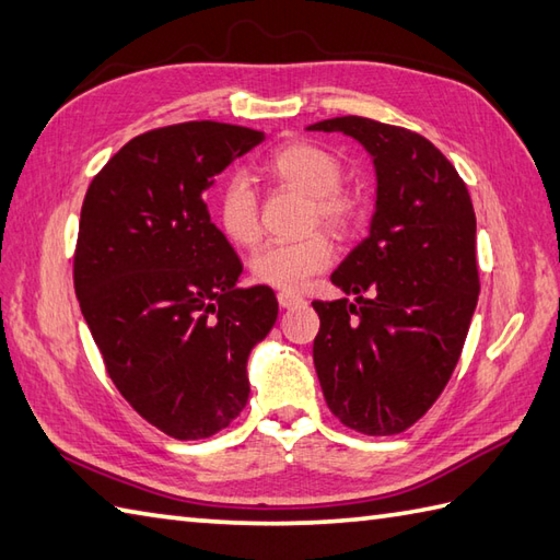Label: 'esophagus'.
I'll return each mask as SVG.
<instances>
[{"instance_id": "34e87169", "label": "esophagus", "mask_w": 560, "mask_h": 560, "mask_svg": "<svg viewBox=\"0 0 560 560\" xmlns=\"http://www.w3.org/2000/svg\"><path fill=\"white\" fill-rule=\"evenodd\" d=\"M279 305L281 307H287V311H291V307H301V305H305V299L303 295H299V293H289V291H281L279 295Z\"/></svg>"}]
</instances>
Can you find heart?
<instances>
[{
    "mask_svg": "<svg viewBox=\"0 0 560 560\" xmlns=\"http://www.w3.org/2000/svg\"><path fill=\"white\" fill-rule=\"evenodd\" d=\"M269 180L299 189L311 197V219L335 231H347L359 217V199L341 189V161L329 149L313 141H289L273 149L261 163ZM217 221L233 245L249 247L259 237L257 197L241 177L225 183L219 195ZM331 261V243L323 233H313L295 243L265 245L249 259L253 277L271 289L301 291L313 273Z\"/></svg>",
    "mask_w": 560,
    "mask_h": 560,
    "instance_id": "b5f03b06",
    "label": "heart"
}]
</instances>
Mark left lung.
<instances>
[{
    "label": "left lung",
    "instance_id": "1",
    "mask_svg": "<svg viewBox=\"0 0 560 560\" xmlns=\"http://www.w3.org/2000/svg\"><path fill=\"white\" fill-rule=\"evenodd\" d=\"M371 153L375 213L331 283L353 301H315L313 361L327 407L365 435L407 431L455 371L479 301L477 217L455 165L425 137L368 117H331Z\"/></svg>",
    "mask_w": 560,
    "mask_h": 560
}]
</instances>
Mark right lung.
<instances>
[{
    "label": "right lung",
    "instance_id": "1",
    "mask_svg": "<svg viewBox=\"0 0 560 560\" xmlns=\"http://www.w3.org/2000/svg\"><path fill=\"white\" fill-rule=\"evenodd\" d=\"M265 132L221 122L151 129L115 153L83 199L74 289L108 375L132 409L177 440L223 431L249 397L247 359L279 315L205 192Z\"/></svg>",
    "mask_w": 560,
    "mask_h": 560
}]
</instances>
